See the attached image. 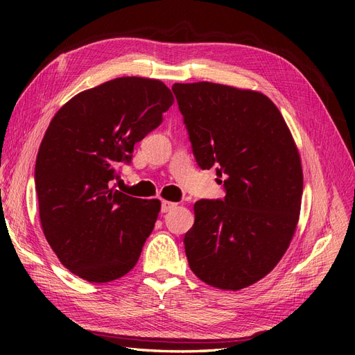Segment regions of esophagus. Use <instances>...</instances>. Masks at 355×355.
I'll use <instances>...</instances> for the list:
<instances>
[{"label": "esophagus", "mask_w": 355, "mask_h": 355, "mask_svg": "<svg viewBox=\"0 0 355 355\" xmlns=\"http://www.w3.org/2000/svg\"><path fill=\"white\" fill-rule=\"evenodd\" d=\"M176 206H178V202L164 200L163 202H161V211H163V213H167V211H170V210H173Z\"/></svg>", "instance_id": "34e87169"}]
</instances>
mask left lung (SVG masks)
<instances>
[{"label":"left lung","mask_w":355,"mask_h":355,"mask_svg":"<svg viewBox=\"0 0 355 355\" xmlns=\"http://www.w3.org/2000/svg\"><path fill=\"white\" fill-rule=\"evenodd\" d=\"M171 90L198 166L216 167L227 191L194 204L184 239L189 268L206 284L237 292L270 274L293 239L304 191L297 146L261 92L209 81Z\"/></svg>","instance_id":"obj_1"}]
</instances>
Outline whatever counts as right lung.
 Returning <instances> with one entry per match:
<instances>
[{"label": "right lung", "mask_w": 355, "mask_h": 355, "mask_svg": "<svg viewBox=\"0 0 355 355\" xmlns=\"http://www.w3.org/2000/svg\"><path fill=\"white\" fill-rule=\"evenodd\" d=\"M173 102L163 81L121 77L73 96L50 121L35 163L40 222L62 265L83 280L108 283L137 263L161 202L110 184Z\"/></svg>", "instance_id": "add662e5"}]
</instances>
